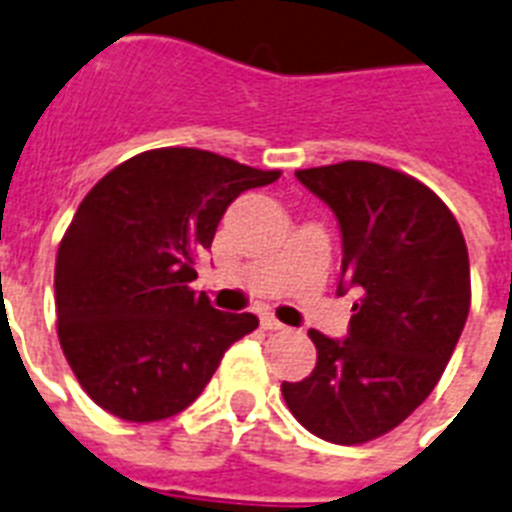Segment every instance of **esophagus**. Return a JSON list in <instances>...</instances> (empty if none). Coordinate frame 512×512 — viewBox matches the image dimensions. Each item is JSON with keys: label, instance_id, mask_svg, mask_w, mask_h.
<instances>
[{"label": "esophagus", "instance_id": "obj_1", "mask_svg": "<svg viewBox=\"0 0 512 512\" xmlns=\"http://www.w3.org/2000/svg\"><path fill=\"white\" fill-rule=\"evenodd\" d=\"M260 323H263L265 331H286V326L281 321H276L270 313H263V318H260Z\"/></svg>", "mask_w": 512, "mask_h": 512}]
</instances>
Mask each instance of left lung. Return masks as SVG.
<instances>
[{
    "instance_id": "obj_1",
    "label": "left lung",
    "mask_w": 512,
    "mask_h": 512,
    "mask_svg": "<svg viewBox=\"0 0 512 512\" xmlns=\"http://www.w3.org/2000/svg\"><path fill=\"white\" fill-rule=\"evenodd\" d=\"M342 231L336 294L357 292L347 339L310 328L313 373L284 381L292 415L334 444L400 426L450 363L471 307V265L455 215L429 186L376 162L294 173Z\"/></svg>"
}]
</instances>
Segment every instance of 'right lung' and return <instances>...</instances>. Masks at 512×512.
I'll list each match as a JSON object with an SVG mask.
<instances>
[{"label": "right lung", "instance_id": "add662e5", "mask_svg": "<svg viewBox=\"0 0 512 512\" xmlns=\"http://www.w3.org/2000/svg\"><path fill=\"white\" fill-rule=\"evenodd\" d=\"M215 152L149 149L112 168L78 205L54 265L57 336L78 384L102 410L149 423L197 400L223 352L255 331L191 289L242 191L273 184Z\"/></svg>", "mask_w": 512, "mask_h": 512}]
</instances>
